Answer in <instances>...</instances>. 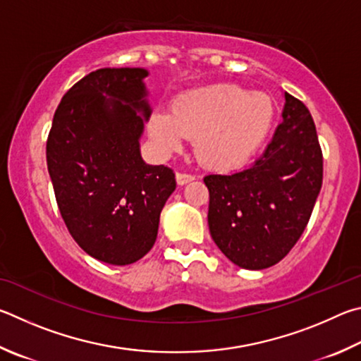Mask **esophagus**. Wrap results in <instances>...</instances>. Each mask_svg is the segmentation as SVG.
<instances>
[{
  "mask_svg": "<svg viewBox=\"0 0 361 361\" xmlns=\"http://www.w3.org/2000/svg\"><path fill=\"white\" fill-rule=\"evenodd\" d=\"M192 180H195V176H192V174H184V173H177L176 174V182L179 185H185Z\"/></svg>",
  "mask_w": 361,
  "mask_h": 361,
  "instance_id": "obj_1",
  "label": "esophagus"
}]
</instances>
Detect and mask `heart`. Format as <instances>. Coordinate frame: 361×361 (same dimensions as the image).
<instances>
[{"label": "heart", "instance_id": "1", "mask_svg": "<svg viewBox=\"0 0 361 361\" xmlns=\"http://www.w3.org/2000/svg\"><path fill=\"white\" fill-rule=\"evenodd\" d=\"M273 122L274 104L268 94L222 84L180 93L171 111H152L147 133L163 157L176 154L187 137H195L200 160L226 171L243 166L257 154Z\"/></svg>", "mask_w": 361, "mask_h": 361}]
</instances>
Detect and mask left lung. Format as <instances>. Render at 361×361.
<instances>
[{"label": "left lung", "instance_id": "left-lung-1", "mask_svg": "<svg viewBox=\"0 0 361 361\" xmlns=\"http://www.w3.org/2000/svg\"><path fill=\"white\" fill-rule=\"evenodd\" d=\"M283 99L282 123L258 160L204 177L211 236L244 269L269 268L292 250L322 188L324 160L311 112L287 92Z\"/></svg>", "mask_w": 361, "mask_h": 361}]
</instances>
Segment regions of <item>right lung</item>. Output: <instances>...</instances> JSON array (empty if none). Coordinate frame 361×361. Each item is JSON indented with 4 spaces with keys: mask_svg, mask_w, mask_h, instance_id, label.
Returning a JSON list of instances; mask_svg holds the SVG:
<instances>
[{
    "mask_svg": "<svg viewBox=\"0 0 361 361\" xmlns=\"http://www.w3.org/2000/svg\"><path fill=\"white\" fill-rule=\"evenodd\" d=\"M144 68H104L80 79L59 104L47 139L56 203L80 249L125 267L154 247L174 173L141 157L152 106Z\"/></svg>",
    "mask_w": 361,
    "mask_h": 361,
    "instance_id": "add662e5",
    "label": "right lung"
}]
</instances>
